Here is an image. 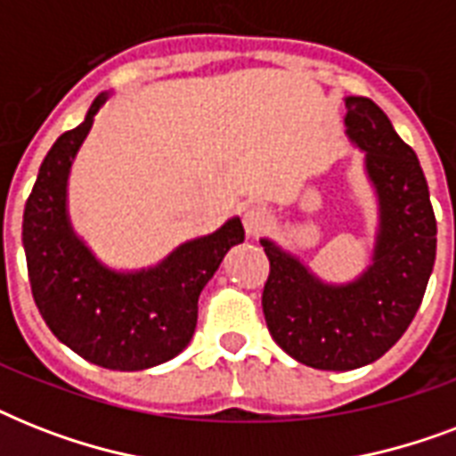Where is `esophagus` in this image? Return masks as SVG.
Masks as SVG:
<instances>
[{
  "label": "esophagus",
  "instance_id": "obj_1",
  "mask_svg": "<svg viewBox=\"0 0 456 456\" xmlns=\"http://www.w3.org/2000/svg\"><path fill=\"white\" fill-rule=\"evenodd\" d=\"M267 227H270V213L265 208L253 206L243 213V229L248 236H260Z\"/></svg>",
  "mask_w": 456,
  "mask_h": 456
}]
</instances>
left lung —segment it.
I'll list each match as a JSON object with an SVG mask.
<instances>
[{
    "mask_svg": "<svg viewBox=\"0 0 456 456\" xmlns=\"http://www.w3.org/2000/svg\"><path fill=\"white\" fill-rule=\"evenodd\" d=\"M346 134L364 151L379 200L371 265L347 284H326L289 250L263 239L270 277L263 312L277 346L326 371L364 367L403 338L436 263V215L417 153L367 96L346 99Z\"/></svg>",
    "mask_w": 456,
    "mask_h": 456,
    "instance_id": "8db88e82",
    "label": "left lung"
}]
</instances>
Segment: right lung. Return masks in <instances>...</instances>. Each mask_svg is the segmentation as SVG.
<instances>
[{
	"instance_id": "obj_1",
	"label": "right lung",
	"mask_w": 456,
	"mask_h": 456,
	"mask_svg": "<svg viewBox=\"0 0 456 456\" xmlns=\"http://www.w3.org/2000/svg\"><path fill=\"white\" fill-rule=\"evenodd\" d=\"M103 92L75 130L63 132L39 165L23 213V248L32 298L61 343L92 364L139 371L172 360L189 346L199 296L222 257L243 241L232 217L217 232L182 243L156 267L116 272L99 263L68 217V175Z\"/></svg>"
}]
</instances>
